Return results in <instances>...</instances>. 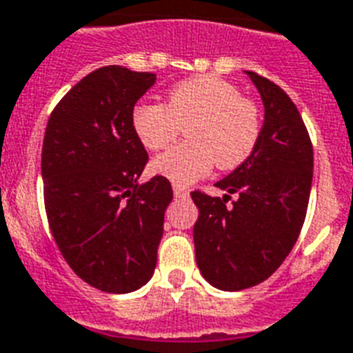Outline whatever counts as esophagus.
Here are the masks:
<instances>
[{"label":"esophagus","instance_id":"obj_1","mask_svg":"<svg viewBox=\"0 0 353 353\" xmlns=\"http://www.w3.org/2000/svg\"><path fill=\"white\" fill-rule=\"evenodd\" d=\"M173 193H174V197H179V199L188 197V195H190V192H188L186 188L179 186V184H173Z\"/></svg>","mask_w":353,"mask_h":353}]
</instances>
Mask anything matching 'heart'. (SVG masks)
I'll use <instances>...</instances> for the list:
<instances>
[{
    "label": "heart",
    "mask_w": 353,
    "mask_h": 353,
    "mask_svg": "<svg viewBox=\"0 0 353 353\" xmlns=\"http://www.w3.org/2000/svg\"><path fill=\"white\" fill-rule=\"evenodd\" d=\"M132 124L148 150H160L186 126L190 141L156 156L150 169L174 184H190L214 165L236 169L253 154L261 137V113L253 100L217 76H195L171 87L167 104L141 102Z\"/></svg>",
    "instance_id": "heart-1"
}]
</instances>
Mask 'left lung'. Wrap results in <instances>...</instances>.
Segmentation results:
<instances>
[{
    "label": "left lung",
    "mask_w": 353,
    "mask_h": 353,
    "mask_svg": "<svg viewBox=\"0 0 353 353\" xmlns=\"http://www.w3.org/2000/svg\"><path fill=\"white\" fill-rule=\"evenodd\" d=\"M261 92L264 124L253 154L216 186L238 193L210 197L193 192L195 259L212 287L236 292L255 287L283 264L303 227L312 184V145L287 92L245 72Z\"/></svg>",
    "instance_id": "left-lung-1"
}]
</instances>
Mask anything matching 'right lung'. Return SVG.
Wrapping results in <instances>:
<instances>
[{
    "label": "right lung",
    "mask_w": 353,
    "mask_h": 353,
    "mask_svg": "<svg viewBox=\"0 0 353 353\" xmlns=\"http://www.w3.org/2000/svg\"><path fill=\"white\" fill-rule=\"evenodd\" d=\"M154 81L156 74L102 66L48 119L41 161L48 223L74 274L102 292L148 283L173 201L165 176L139 184L148 154L132 111Z\"/></svg>",
    "instance_id": "right-lung-1"
}]
</instances>
